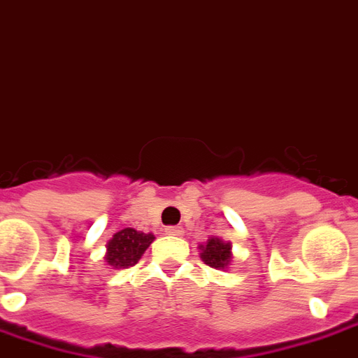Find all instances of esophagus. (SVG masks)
Here are the masks:
<instances>
[{
  "label": "esophagus",
  "mask_w": 358,
  "mask_h": 358,
  "mask_svg": "<svg viewBox=\"0 0 358 358\" xmlns=\"http://www.w3.org/2000/svg\"><path fill=\"white\" fill-rule=\"evenodd\" d=\"M167 235H173V237H180V235H184V228L182 226H169V228H165Z\"/></svg>",
  "instance_id": "1"
}]
</instances>
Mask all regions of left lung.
Listing matches in <instances>:
<instances>
[{"mask_svg":"<svg viewBox=\"0 0 358 358\" xmlns=\"http://www.w3.org/2000/svg\"><path fill=\"white\" fill-rule=\"evenodd\" d=\"M202 250V261L211 268L224 270L228 268L229 261H231V245L219 237H209L206 245H200Z\"/></svg>","mask_w":358,"mask_h":358,"instance_id":"1","label":"left lung"}]
</instances>
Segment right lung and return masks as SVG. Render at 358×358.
<instances>
[{"label": "right lung", "instance_id": "add662e5", "mask_svg": "<svg viewBox=\"0 0 358 358\" xmlns=\"http://www.w3.org/2000/svg\"><path fill=\"white\" fill-rule=\"evenodd\" d=\"M154 241L152 234L136 231L134 228H124L113 234L106 245V263L113 268H129L141 259L145 250L149 248Z\"/></svg>", "mask_w": 358, "mask_h": 358}]
</instances>
